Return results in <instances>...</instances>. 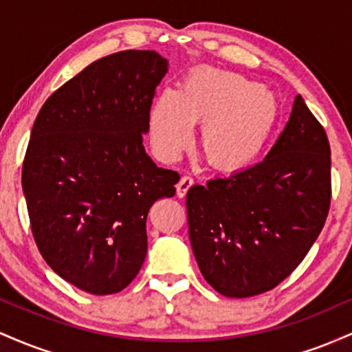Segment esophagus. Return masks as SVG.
Here are the masks:
<instances>
[{
  "label": "esophagus",
  "instance_id": "1",
  "mask_svg": "<svg viewBox=\"0 0 352 352\" xmlns=\"http://www.w3.org/2000/svg\"><path fill=\"white\" fill-rule=\"evenodd\" d=\"M192 185H193L192 177H188V175L182 177L179 184H177V197H179V199H184V197L187 195V192L190 190V187H192Z\"/></svg>",
  "mask_w": 352,
  "mask_h": 352
}]
</instances>
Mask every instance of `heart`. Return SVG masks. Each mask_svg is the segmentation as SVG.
<instances>
[{"label": "heart", "instance_id": "1", "mask_svg": "<svg viewBox=\"0 0 352 352\" xmlns=\"http://www.w3.org/2000/svg\"><path fill=\"white\" fill-rule=\"evenodd\" d=\"M278 120L280 100L270 89L233 72L199 71L153 102L151 139L160 159L173 160L192 142V125L204 124L205 160L218 172L233 173L260 157Z\"/></svg>", "mask_w": 352, "mask_h": 352}]
</instances>
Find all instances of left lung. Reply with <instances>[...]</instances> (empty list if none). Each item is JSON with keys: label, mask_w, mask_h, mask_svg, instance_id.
I'll use <instances>...</instances> for the list:
<instances>
[{"label": "left lung", "mask_w": 352, "mask_h": 352, "mask_svg": "<svg viewBox=\"0 0 352 352\" xmlns=\"http://www.w3.org/2000/svg\"><path fill=\"white\" fill-rule=\"evenodd\" d=\"M329 204L328 135L298 94L263 162L188 190V235L201 274L228 298L270 292L308 254Z\"/></svg>", "instance_id": "left-lung-1"}]
</instances>
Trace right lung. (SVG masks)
<instances>
[{
	"label": "right lung",
	"mask_w": 352,
	"mask_h": 352,
	"mask_svg": "<svg viewBox=\"0 0 352 352\" xmlns=\"http://www.w3.org/2000/svg\"><path fill=\"white\" fill-rule=\"evenodd\" d=\"M168 71L155 51L94 60L36 117L23 162L31 230L46 263L82 292H122L147 254L148 210L180 175L145 153L155 89Z\"/></svg>",
	"instance_id": "obj_1"
}]
</instances>
